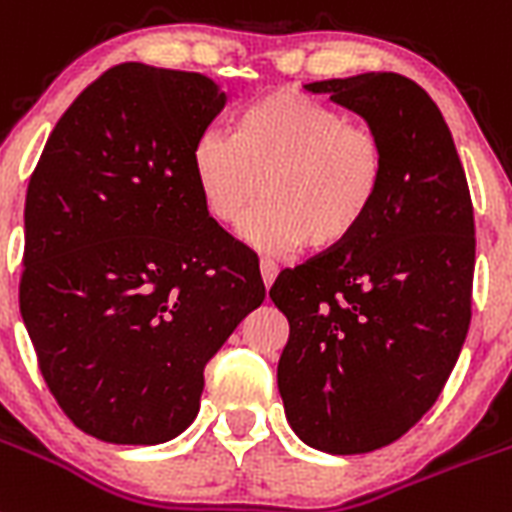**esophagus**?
Wrapping results in <instances>:
<instances>
[{
    "mask_svg": "<svg viewBox=\"0 0 512 512\" xmlns=\"http://www.w3.org/2000/svg\"><path fill=\"white\" fill-rule=\"evenodd\" d=\"M260 275H262V283H265V286H273L275 275H278V265H275L270 257H262V260H260Z\"/></svg>",
    "mask_w": 512,
    "mask_h": 512,
    "instance_id": "1",
    "label": "esophagus"
}]
</instances>
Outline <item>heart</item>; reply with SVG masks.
<instances>
[{
  "instance_id": "b5f03b06",
  "label": "heart",
  "mask_w": 512,
  "mask_h": 512,
  "mask_svg": "<svg viewBox=\"0 0 512 512\" xmlns=\"http://www.w3.org/2000/svg\"><path fill=\"white\" fill-rule=\"evenodd\" d=\"M203 208L260 250H335L366 224L386 177L373 128L299 90H273L239 113L234 136L203 131L190 151Z\"/></svg>"
}]
</instances>
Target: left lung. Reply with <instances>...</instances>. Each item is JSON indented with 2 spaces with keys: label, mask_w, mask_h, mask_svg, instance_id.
<instances>
[{
  "label": "left lung",
  "mask_w": 512,
  "mask_h": 512,
  "mask_svg": "<svg viewBox=\"0 0 512 512\" xmlns=\"http://www.w3.org/2000/svg\"><path fill=\"white\" fill-rule=\"evenodd\" d=\"M379 133V203L345 244L283 270L278 361L293 433L350 456L402 438L430 410L464 348L474 208L451 131L430 95L394 71L306 84Z\"/></svg>",
  "instance_id": "left-lung-1"
}]
</instances>
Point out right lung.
Instances as JSON below:
<instances>
[{
  "label": "right lung",
  "mask_w": 512,
  "mask_h": 512,
  "mask_svg": "<svg viewBox=\"0 0 512 512\" xmlns=\"http://www.w3.org/2000/svg\"><path fill=\"white\" fill-rule=\"evenodd\" d=\"M224 105L203 74L118 64L71 102L30 177L22 322L61 410L105 443L188 428L203 368L265 299L190 164Z\"/></svg>",
  "instance_id": "add662e5"
}]
</instances>
